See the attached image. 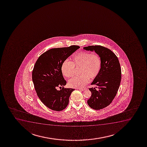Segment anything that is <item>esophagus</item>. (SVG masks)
Returning a JSON list of instances; mask_svg holds the SVG:
<instances>
[{
	"label": "esophagus",
	"instance_id": "34e87169",
	"mask_svg": "<svg viewBox=\"0 0 147 147\" xmlns=\"http://www.w3.org/2000/svg\"><path fill=\"white\" fill-rule=\"evenodd\" d=\"M79 90H82V91H84L85 90H86V88H78Z\"/></svg>",
	"mask_w": 147,
	"mask_h": 147
}]
</instances>
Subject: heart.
Returning <instances> with one entry per match:
<instances>
[{"label":"heart","mask_w":147,"mask_h":147,"mask_svg":"<svg viewBox=\"0 0 147 147\" xmlns=\"http://www.w3.org/2000/svg\"><path fill=\"white\" fill-rule=\"evenodd\" d=\"M75 67H80V74L70 80L68 85L71 88H82L88 84L90 79L98 76L101 67L102 61L100 56L87 52H80L72 58V61H65L61 66L62 74L67 78L72 77L74 74Z\"/></svg>","instance_id":"heart-1"}]
</instances>
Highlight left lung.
<instances>
[{"label": "left lung", "instance_id": "left-lung-1", "mask_svg": "<svg viewBox=\"0 0 147 147\" xmlns=\"http://www.w3.org/2000/svg\"><path fill=\"white\" fill-rule=\"evenodd\" d=\"M88 51L94 52L100 56L102 67L91 85L97 86L89 88L92 95L88 104L92 109L100 110L112 102L117 93L121 81V68L117 57L109 49L101 46H89L83 48ZM95 88L99 90H96Z\"/></svg>", "mask_w": 147, "mask_h": 147}]
</instances>
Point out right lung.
Segmentation results:
<instances>
[{
	"label": "right lung",
	"mask_w": 147,
	"mask_h": 147,
	"mask_svg": "<svg viewBox=\"0 0 147 147\" xmlns=\"http://www.w3.org/2000/svg\"><path fill=\"white\" fill-rule=\"evenodd\" d=\"M79 46L51 49L40 55L33 68L32 74L35 90L41 102L49 109L61 111L69 103V97L74 89L57 90L66 85L61 71L63 62Z\"/></svg>",
	"instance_id": "obj_1"
}]
</instances>
